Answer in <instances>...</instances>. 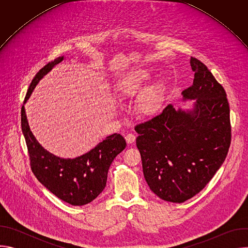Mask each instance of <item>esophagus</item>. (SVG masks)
<instances>
[{
	"label": "esophagus",
	"mask_w": 248,
	"mask_h": 248,
	"mask_svg": "<svg viewBox=\"0 0 248 248\" xmlns=\"http://www.w3.org/2000/svg\"><path fill=\"white\" fill-rule=\"evenodd\" d=\"M125 140L128 144H131L135 141V135L133 133H127L125 136Z\"/></svg>",
	"instance_id": "obj_1"
}]
</instances>
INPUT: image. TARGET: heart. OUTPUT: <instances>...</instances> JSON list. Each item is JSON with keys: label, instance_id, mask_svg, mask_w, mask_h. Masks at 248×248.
I'll use <instances>...</instances> for the list:
<instances>
[{"label": "heart", "instance_id": "obj_1", "mask_svg": "<svg viewBox=\"0 0 248 248\" xmlns=\"http://www.w3.org/2000/svg\"><path fill=\"white\" fill-rule=\"evenodd\" d=\"M147 70H137L126 77H124L117 83V92L123 98L134 97L145 83L150 79ZM164 101V87L161 83H153L144 88L137 97L136 110L142 116L155 115Z\"/></svg>", "mask_w": 248, "mask_h": 248}]
</instances>
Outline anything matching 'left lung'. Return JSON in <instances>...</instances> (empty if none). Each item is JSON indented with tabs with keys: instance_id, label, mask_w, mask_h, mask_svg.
<instances>
[{
	"instance_id": "obj_1",
	"label": "left lung",
	"mask_w": 248,
	"mask_h": 248,
	"mask_svg": "<svg viewBox=\"0 0 248 248\" xmlns=\"http://www.w3.org/2000/svg\"><path fill=\"white\" fill-rule=\"evenodd\" d=\"M193 83L183 91L196 99L192 111L168 105L153 119L136 124V146L150 189L161 199L183 203L212 180L232 140L230 106L224 87L199 60L190 59Z\"/></svg>"
}]
</instances>
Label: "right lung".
I'll return each instance as SVG.
<instances>
[{"instance_id": "1", "label": "right lung", "mask_w": 248, "mask_h": 248, "mask_svg": "<svg viewBox=\"0 0 248 248\" xmlns=\"http://www.w3.org/2000/svg\"><path fill=\"white\" fill-rule=\"evenodd\" d=\"M62 60L63 57H60L39 70L30 83L24 103L39 80ZM21 129L34 175L58 198L74 206L88 204L103 191L112 162L126 146L124 138L114 133L80 157H57L45 150L34 137L28 125L24 105L21 108Z\"/></svg>"}]
</instances>
